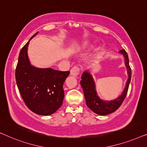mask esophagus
<instances>
[{"label":"esophagus","mask_w":147,"mask_h":147,"mask_svg":"<svg viewBox=\"0 0 147 147\" xmlns=\"http://www.w3.org/2000/svg\"><path fill=\"white\" fill-rule=\"evenodd\" d=\"M80 68L77 67V66H74V67L71 68V71H70V75L73 76H77L80 74Z\"/></svg>","instance_id":"34e87169"}]
</instances>
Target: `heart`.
Wrapping results in <instances>:
<instances>
[{
    "instance_id": "1",
    "label": "heart",
    "mask_w": 147,
    "mask_h": 147,
    "mask_svg": "<svg viewBox=\"0 0 147 147\" xmlns=\"http://www.w3.org/2000/svg\"><path fill=\"white\" fill-rule=\"evenodd\" d=\"M86 44H84V46H86Z\"/></svg>"
}]
</instances>
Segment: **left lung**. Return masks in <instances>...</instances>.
Returning a JSON list of instances; mask_svg holds the SVG:
<instances>
[{"label":"left lung","mask_w":147,"mask_h":147,"mask_svg":"<svg viewBox=\"0 0 147 147\" xmlns=\"http://www.w3.org/2000/svg\"><path fill=\"white\" fill-rule=\"evenodd\" d=\"M120 53H122L124 56L125 65L127 69L128 79L126 82V87L124 88V91L122 92L121 95L116 99L111 100V101H105V100L100 99L96 90L95 82H94L93 78L90 74V72L88 71H85L82 76V80L80 81V84L83 88L86 104H87L88 107H89L94 113L97 114L104 116L115 112L121 106L124 100L125 99L126 94H127L129 84L130 80H131V69L129 65L128 54L125 50H120Z\"/></svg>","instance_id":"8db88e82"}]
</instances>
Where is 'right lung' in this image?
<instances>
[{
  "label": "right lung",
  "instance_id": "add662e5",
  "mask_svg": "<svg viewBox=\"0 0 147 147\" xmlns=\"http://www.w3.org/2000/svg\"><path fill=\"white\" fill-rule=\"evenodd\" d=\"M29 41L20 51L15 78L24 102L32 112L39 115L53 114L61 107L64 98L63 85L69 71L31 65L27 55Z\"/></svg>",
  "mask_w": 147,
  "mask_h": 147
}]
</instances>
